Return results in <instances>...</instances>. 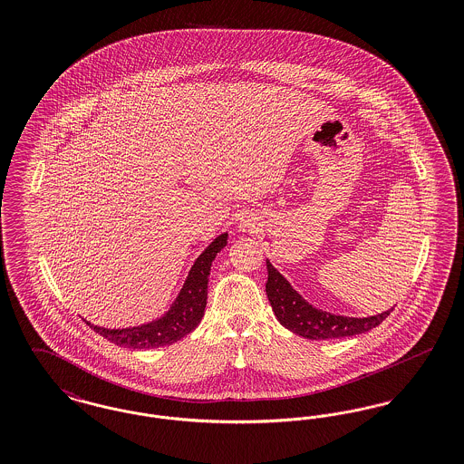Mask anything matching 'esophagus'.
<instances>
[{
	"instance_id": "34e87169",
	"label": "esophagus",
	"mask_w": 464,
	"mask_h": 464,
	"mask_svg": "<svg viewBox=\"0 0 464 464\" xmlns=\"http://www.w3.org/2000/svg\"><path fill=\"white\" fill-rule=\"evenodd\" d=\"M238 227H240V231H252V229L256 227V224L250 221L248 218H242V219L238 221Z\"/></svg>"
}]
</instances>
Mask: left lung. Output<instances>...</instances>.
<instances>
[{
  "mask_svg": "<svg viewBox=\"0 0 464 464\" xmlns=\"http://www.w3.org/2000/svg\"><path fill=\"white\" fill-rule=\"evenodd\" d=\"M266 294L275 316L285 329L306 339L324 341L363 334L377 327L393 311L392 308L374 316L353 318L314 308L288 284L287 278L269 263V259H266Z\"/></svg>",
  "mask_w": 464,
  "mask_h": 464,
  "instance_id": "1",
  "label": "left lung"
}]
</instances>
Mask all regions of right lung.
Wrapping results in <instances>:
<instances>
[{
  "instance_id": "obj_1",
  "label": "right lung",
  "mask_w": 464,
  "mask_h": 464,
  "mask_svg": "<svg viewBox=\"0 0 464 464\" xmlns=\"http://www.w3.org/2000/svg\"><path fill=\"white\" fill-rule=\"evenodd\" d=\"M227 243V233L219 235L210 243L201 254L195 265L191 266L186 282L177 294L176 301L170 309L150 324H142L129 329H106L90 324V329L101 334L116 346L132 348V350H146V348H160L169 346L180 341L184 335L198 327L205 306H207V287L208 275L214 259Z\"/></svg>"
}]
</instances>
